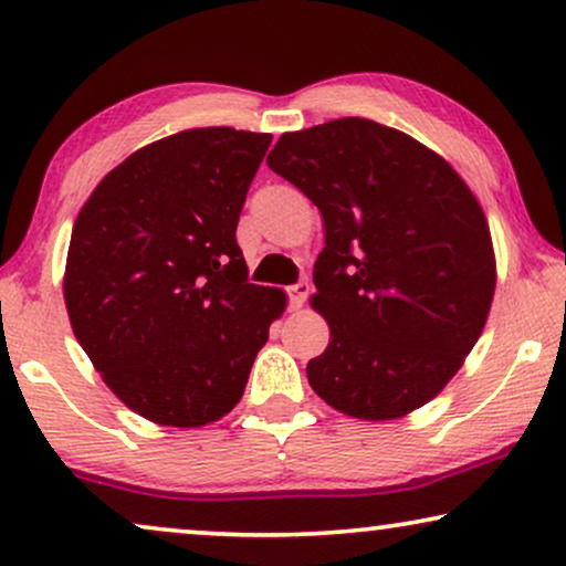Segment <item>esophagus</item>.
<instances>
[{
  "mask_svg": "<svg viewBox=\"0 0 566 566\" xmlns=\"http://www.w3.org/2000/svg\"><path fill=\"white\" fill-rule=\"evenodd\" d=\"M308 291H312V285H308L306 281H301L296 285H291L289 289V296H291V308H301L304 306V301L308 296Z\"/></svg>",
  "mask_w": 566,
  "mask_h": 566,
  "instance_id": "esophagus-1",
  "label": "esophagus"
}]
</instances>
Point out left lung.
<instances>
[{
	"label": "left lung",
	"instance_id": "8db88e82",
	"mask_svg": "<svg viewBox=\"0 0 566 566\" xmlns=\"http://www.w3.org/2000/svg\"><path fill=\"white\" fill-rule=\"evenodd\" d=\"M268 167L319 208L314 312L329 345L306 378L355 420H399L459 374L497 285L486 216L438 151L368 118L277 138Z\"/></svg>",
	"mask_w": 566,
	"mask_h": 566
}]
</instances>
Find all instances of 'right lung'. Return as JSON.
I'll return each mask as SVG.
<instances>
[{"label":"right lung","mask_w":566,"mask_h":566,"mask_svg":"<svg viewBox=\"0 0 566 566\" xmlns=\"http://www.w3.org/2000/svg\"><path fill=\"white\" fill-rule=\"evenodd\" d=\"M270 134L188 128L111 169L69 242L74 337L146 420L203 428L242 399L289 298L247 281L237 223Z\"/></svg>","instance_id":"add662e5"}]
</instances>
